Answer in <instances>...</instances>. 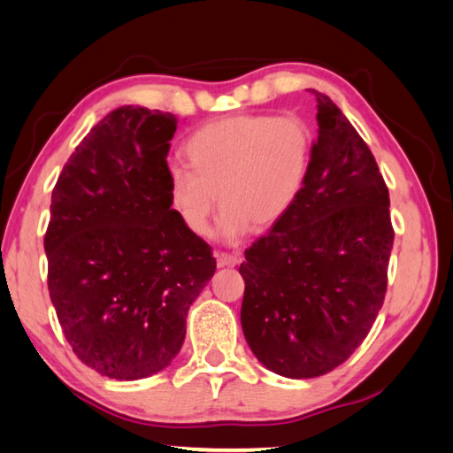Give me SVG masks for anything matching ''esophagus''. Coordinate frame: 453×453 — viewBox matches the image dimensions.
<instances>
[{
	"mask_svg": "<svg viewBox=\"0 0 453 453\" xmlns=\"http://www.w3.org/2000/svg\"><path fill=\"white\" fill-rule=\"evenodd\" d=\"M242 257L234 253H218V267H235Z\"/></svg>",
	"mask_w": 453,
	"mask_h": 453,
	"instance_id": "esophagus-1",
	"label": "esophagus"
}]
</instances>
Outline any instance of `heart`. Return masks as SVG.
Listing matches in <instances>:
<instances>
[{"label":"heart","mask_w":453,"mask_h":453,"mask_svg":"<svg viewBox=\"0 0 453 453\" xmlns=\"http://www.w3.org/2000/svg\"><path fill=\"white\" fill-rule=\"evenodd\" d=\"M312 145V129L295 113L232 115L208 123L184 145L190 168L168 171V202L190 234L206 235L219 200L216 232L234 243L251 224L271 227L295 206Z\"/></svg>","instance_id":"b5f03b06"}]
</instances>
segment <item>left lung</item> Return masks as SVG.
I'll return each instance as SVG.
<instances>
[{
	"instance_id": "1",
	"label": "left lung",
	"mask_w": 453,
	"mask_h": 453,
	"mask_svg": "<svg viewBox=\"0 0 453 453\" xmlns=\"http://www.w3.org/2000/svg\"><path fill=\"white\" fill-rule=\"evenodd\" d=\"M310 92L318 139L303 192L239 267L245 340L265 367L288 379L330 373L367 338L395 239L373 153L330 97Z\"/></svg>"
}]
</instances>
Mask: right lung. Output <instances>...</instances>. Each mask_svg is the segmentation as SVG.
Returning a JSON list of instances; mask_svg holds the SVG:
<instances>
[{
	"instance_id": "obj_1",
	"label": "right lung",
	"mask_w": 453,
	"mask_h": 453,
	"mask_svg": "<svg viewBox=\"0 0 453 453\" xmlns=\"http://www.w3.org/2000/svg\"><path fill=\"white\" fill-rule=\"evenodd\" d=\"M176 126L173 113L113 110L52 190L49 295L78 359L110 379L137 380L171 365L188 308L216 273L211 247L168 202Z\"/></svg>"
}]
</instances>
